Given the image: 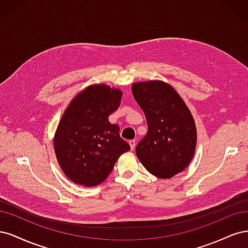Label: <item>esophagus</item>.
I'll return each instance as SVG.
<instances>
[{
    "mask_svg": "<svg viewBox=\"0 0 248 248\" xmlns=\"http://www.w3.org/2000/svg\"><path fill=\"white\" fill-rule=\"evenodd\" d=\"M129 144H130L131 148L134 149V148H135V145H136V140H130V141H129Z\"/></svg>",
    "mask_w": 248,
    "mask_h": 248,
    "instance_id": "esophagus-1",
    "label": "esophagus"
}]
</instances>
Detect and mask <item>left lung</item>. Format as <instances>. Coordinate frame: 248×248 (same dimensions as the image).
I'll list each match as a JSON object with an SVG mask.
<instances>
[{"instance_id": "8db88e82", "label": "left lung", "mask_w": 248, "mask_h": 248, "mask_svg": "<svg viewBox=\"0 0 248 248\" xmlns=\"http://www.w3.org/2000/svg\"><path fill=\"white\" fill-rule=\"evenodd\" d=\"M132 93L148 126L145 137L136 146V155L149 173L171 178L185 170L194 156V118L177 92L165 82L134 83Z\"/></svg>"}]
</instances>
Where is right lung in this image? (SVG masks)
I'll return each instance as SVG.
<instances>
[{"label": "right lung", "mask_w": 248, "mask_h": 248, "mask_svg": "<svg viewBox=\"0 0 248 248\" xmlns=\"http://www.w3.org/2000/svg\"><path fill=\"white\" fill-rule=\"evenodd\" d=\"M122 92L94 84L72 100L54 137V151L66 176L77 185H100L117 158L131 149L108 116L121 105Z\"/></svg>", "instance_id": "right-lung-1"}]
</instances>
